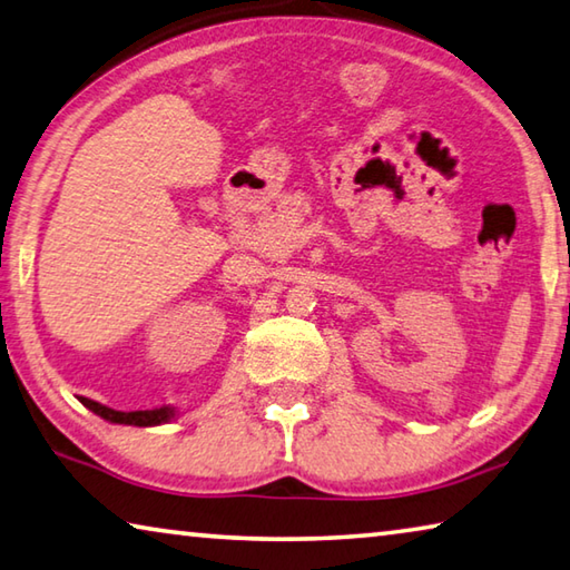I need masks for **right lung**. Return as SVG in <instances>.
I'll list each match as a JSON object with an SVG mask.
<instances>
[{
	"label": "right lung",
	"instance_id": "right-lung-1",
	"mask_svg": "<svg viewBox=\"0 0 570 570\" xmlns=\"http://www.w3.org/2000/svg\"><path fill=\"white\" fill-rule=\"evenodd\" d=\"M85 407L89 411L97 413L99 417H105L109 423H122V425H139V428H149V425H159V423H167L175 417L173 407H155V411H132V413H122V411H112V407L107 405H99L95 401H89V397H79Z\"/></svg>",
	"mask_w": 570,
	"mask_h": 570
}]
</instances>
